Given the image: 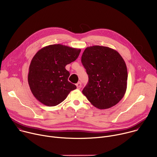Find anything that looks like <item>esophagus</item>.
<instances>
[{
	"label": "esophagus",
	"mask_w": 157,
	"mask_h": 157,
	"mask_svg": "<svg viewBox=\"0 0 157 157\" xmlns=\"http://www.w3.org/2000/svg\"><path fill=\"white\" fill-rule=\"evenodd\" d=\"M76 85V87H77V88H78V89H81V83L80 82H78Z\"/></svg>",
	"instance_id": "1"
}]
</instances>
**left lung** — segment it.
Listing matches in <instances>:
<instances>
[{"label":"left lung","instance_id":"8db88e82","mask_svg":"<svg viewBox=\"0 0 157 157\" xmlns=\"http://www.w3.org/2000/svg\"><path fill=\"white\" fill-rule=\"evenodd\" d=\"M81 62L89 78L82 92L88 101L99 109L116 105L123 98L127 84V66L121 55L107 47H89Z\"/></svg>","mask_w":157,"mask_h":157}]
</instances>
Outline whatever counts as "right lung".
<instances>
[{
  "instance_id": "right-lung-1",
  "label": "right lung",
  "mask_w": 157,
  "mask_h": 157,
  "mask_svg": "<svg viewBox=\"0 0 157 157\" xmlns=\"http://www.w3.org/2000/svg\"><path fill=\"white\" fill-rule=\"evenodd\" d=\"M80 52L81 49L56 44L42 48L35 55L29 67L28 82L38 101L55 106L76 89L68 81L70 73L65 66L75 61Z\"/></svg>"
}]
</instances>
